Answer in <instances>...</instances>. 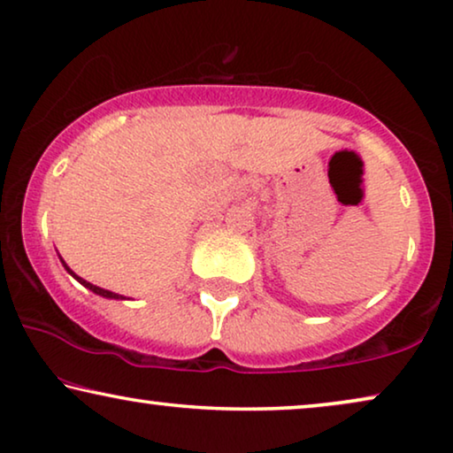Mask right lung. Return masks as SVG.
Instances as JSON below:
<instances>
[{
    "mask_svg": "<svg viewBox=\"0 0 453 453\" xmlns=\"http://www.w3.org/2000/svg\"><path fill=\"white\" fill-rule=\"evenodd\" d=\"M61 263H63V266H65V271L69 273V275H72L73 279H78V281H80L81 285H84V288H88V289H90V291H94V293H96V296H102V297H108V299H127V297H123V296H119V293H112V291H108V289H102V288H96V285L88 283V281H86V279H81V277H78V275H75V273H73L72 269H69V266L65 265V260H63V258H61Z\"/></svg>",
    "mask_w": 453,
    "mask_h": 453,
    "instance_id": "right-lung-1",
    "label": "right lung"
}]
</instances>
